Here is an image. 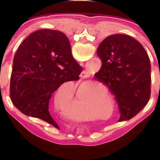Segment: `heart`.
Instances as JSON below:
<instances>
[{
    "label": "heart",
    "mask_w": 160,
    "mask_h": 160,
    "mask_svg": "<svg viewBox=\"0 0 160 160\" xmlns=\"http://www.w3.org/2000/svg\"><path fill=\"white\" fill-rule=\"evenodd\" d=\"M77 102H78V99H77Z\"/></svg>",
    "instance_id": "1"
}]
</instances>
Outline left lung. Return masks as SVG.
<instances>
[{
	"label": "left lung",
	"instance_id": "8db88e82",
	"mask_svg": "<svg viewBox=\"0 0 160 160\" xmlns=\"http://www.w3.org/2000/svg\"><path fill=\"white\" fill-rule=\"evenodd\" d=\"M97 53L102 64L94 77L114 96L121 113L118 121L129 120L150 100L151 65L148 53L134 38L121 34L104 39Z\"/></svg>",
	"mask_w": 160,
	"mask_h": 160
}]
</instances>
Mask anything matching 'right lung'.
I'll return each mask as SVG.
<instances>
[{
	"label": "right lung",
	"mask_w": 160,
	"mask_h": 160,
	"mask_svg": "<svg viewBox=\"0 0 160 160\" xmlns=\"http://www.w3.org/2000/svg\"><path fill=\"white\" fill-rule=\"evenodd\" d=\"M82 68L72 58L66 34L52 29L32 32L15 54L10 99L24 114L56 127L48 112L53 94L62 84L79 79Z\"/></svg>",
	"instance_id": "obj_1"
}]
</instances>
